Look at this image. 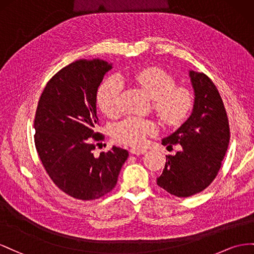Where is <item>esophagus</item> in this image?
I'll list each match as a JSON object with an SVG mask.
<instances>
[{
    "label": "esophagus",
    "instance_id": "obj_1",
    "mask_svg": "<svg viewBox=\"0 0 254 254\" xmlns=\"http://www.w3.org/2000/svg\"><path fill=\"white\" fill-rule=\"evenodd\" d=\"M129 152H131L132 154H135V155H139V154H144L147 152L146 149H142V148H132L131 150H129Z\"/></svg>",
    "mask_w": 254,
    "mask_h": 254
}]
</instances>
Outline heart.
<instances>
[{"label": "heart", "instance_id": "obj_1", "mask_svg": "<svg viewBox=\"0 0 254 254\" xmlns=\"http://www.w3.org/2000/svg\"><path fill=\"white\" fill-rule=\"evenodd\" d=\"M123 78L131 79L148 93L153 111L165 126L178 127L190 116L193 106L191 90L185 86H176L175 76L163 68L148 67L121 78L110 77L101 84L97 92V104L107 117H116L120 113ZM156 131L157 127L153 121L129 117L116 125L113 137L120 143L139 146Z\"/></svg>", "mask_w": 254, "mask_h": 254}]
</instances>
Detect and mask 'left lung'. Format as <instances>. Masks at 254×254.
<instances>
[{"label":"left lung","instance_id":"obj_1","mask_svg":"<svg viewBox=\"0 0 254 254\" xmlns=\"http://www.w3.org/2000/svg\"><path fill=\"white\" fill-rule=\"evenodd\" d=\"M194 105L190 118L163 139V146L181 144L176 155H166L157 185L180 198L204 190L218 175L230 140V126L219 91L204 73L190 71Z\"/></svg>","mask_w":254,"mask_h":254}]
</instances>
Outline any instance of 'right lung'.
<instances>
[{"label":"right lung","instance_id":"1","mask_svg":"<svg viewBox=\"0 0 254 254\" xmlns=\"http://www.w3.org/2000/svg\"><path fill=\"white\" fill-rule=\"evenodd\" d=\"M111 64L77 61L50 78L34 118L35 147L50 179L70 197L88 201L111 192L128 152L113 147L93 155L97 141V91ZM98 144V143H97Z\"/></svg>","mask_w":254,"mask_h":254}]
</instances>
